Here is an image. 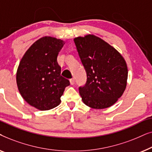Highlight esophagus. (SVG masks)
<instances>
[{"label":"esophagus","instance_id":"obj_1","mask_svg":"<svg viewBox=\"0 0 152 152\" xmlns=\"http://www.w3.org/2000/svg\"><path fill=\"white\" fill-rule=\"evenodd\" d=\"M70 83L71 85H73L75 84V79L72 78V79H70Z\"/></svg>","mask_w":152,"mask_h":152}]
</instances>
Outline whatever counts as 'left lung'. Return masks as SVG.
<instances>
[{
  "label": "left lung",
  "instance_id": "left-lung-1",
  "mask_svg": "<svg viewBox=\"0 0 152 152\" xmlns=\"http://www.w3.org/2000/svg\"><path fill=\"white\" fill-rule=\"evenodd\" d=\"M87 80L79 88L85 104L96 109L113 105L126 86L128 70L126 61L118 50L95 35L74 39Z\"/></svg>",
  "mask_w": 152,
  "mask_h": 152
}]
</instances>
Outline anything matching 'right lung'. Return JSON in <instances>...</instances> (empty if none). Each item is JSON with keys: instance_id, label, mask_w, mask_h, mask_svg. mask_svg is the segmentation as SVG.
Wrapping results in <instances>:
<instances>
[{"instance_id": "right-lung-1", "label": "right lung", "mask_w": 152, "mask_h": 152, "mask_svg": "<svg viewBox=\"0 0 152 152\" xmlns=\"http://www.w3.org/2000/svg\"><path fill=\"white\" fill-rule=\"evenodd\" d=\"M64 41L43 37L33 43L20 60L16 72L18 91L29 104L41 110L53 109L70 82L61 75L57 56Z\"/></svg>"}]
</instances>
